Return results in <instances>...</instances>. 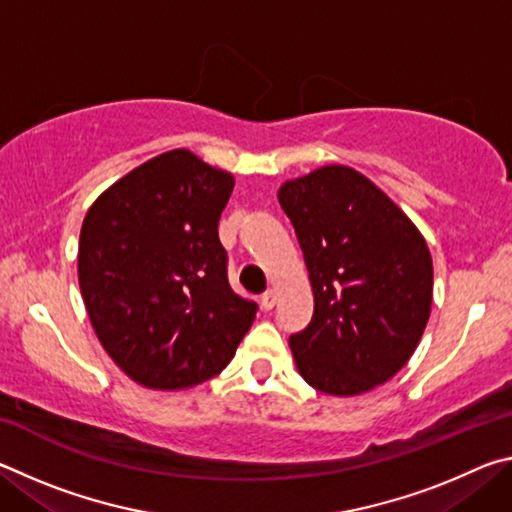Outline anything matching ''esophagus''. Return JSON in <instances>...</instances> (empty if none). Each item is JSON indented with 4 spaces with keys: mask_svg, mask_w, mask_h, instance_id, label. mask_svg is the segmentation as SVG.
Returning <instances> with one entry per match:
<instances>
[{
    "mask_svg": "<svg viewBox=\"0 0 512 512\" xmlns=\"http://www.w3.org/2000/svg\"><path fill=\"white\" fill-rule=\"evenodd\" d=\"M259 302H262V309H264V311H271V309L275 307V302H277L275 291H266V293H262V298H259Z\"/></svg>",
    "mask_w": 512,
    "mask_h": 512,
    "instance_id": "obj_1",
    "label": "esophagus"
}]
</instances>
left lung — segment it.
Listing matches in <instances>:
<instances>
[{
    "instance_id": "left-lung-1",
    "label": "left lung",
    "mask_w": 512,
    "mask_h": 512,
    "mask_svg": "<svg viewBox=\"0 0 512 512\" xmlns=\"http://www.w3.org/2000/svg\"><path fill=\"white\" fill-rule=\"evenodd\" d=\"M277 198L314 289L311 323L289 336L300 375L341 397L384 384L429 320L427 241L379 187L341 164L284 183Z\"/></svg>"
}]
</instances>
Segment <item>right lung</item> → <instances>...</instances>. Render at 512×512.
Listing matches in <instances>:
<instances>
[{"mask_svg": "<svg viewBox=\"0 0 512 512\" xmlns=\"http://www.w3.org/2000/svg\"><path fill=\"white\" fill-rule=\"evenodd\" d=\"M230 173L176 149L144 162L85 214L79 282L94 332L137 384L176 391L228 366L257 314L228 282L219 219Z\"/></svg>", "mask_w": 512, "mask_h": 512, "instance_id": "add662e5", "label": "right lung"}]
</instances>
